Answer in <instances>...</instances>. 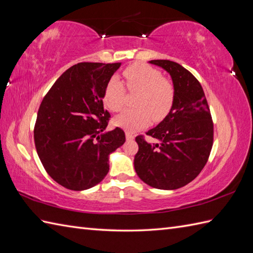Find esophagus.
Segmentation results:
<instances>
[{
	"label": "esophagus",
	"mask_w": 253,
	"mask_h": 253,
	"mask_svg": "<svg viewBox=\"0 0 253 253\" xmlns=\"http://www.w3.org/2000/svg\"><path fill=\"white\" fill-rule=\"evenodd\" d=\"M126 139H127V140H133L135 137H133V135H131L130 132H126Z\"/></svg>",
	"instance_id": "1"
}]
</instances>
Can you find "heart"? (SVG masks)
Returning a JSON list of instances; mask_svg holds the SVG:
<instances>
[{
  "mask_svg": "<svg viewBox=\"0 0 253 253\" xmlns=\"http://www.w3.org/2000/svg\"><path fill=\"white\" fill-rule=\"evenodd\" d=\"M129 92H138L137 109L125 111L114 118L115 126L127 131L147 127L151 120L160 122L169 115L175 101V88L159 69L146 64H135L123 73ZM126 89L120 79L112 78L104 91V103L113 112H120L125 104Z\"/></svg>",
  "mask_w": 253,
  "mask_h": 253,
  "instance_id": "b5f03b06",
  "label": "heart"
}]
</instances>
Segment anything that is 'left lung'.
I'll return each mask as SVG.
<instances>
[{
	"label": "left lung",
	"mask_w": 253,
	"mask_h": 253,
	"mask_svg": "<svg viewBox=\"0 0 253 253\" xmlns=\"http://www.w3.org/2000/svg\"><path fill=\"white\" fill-rule=\"evenodd\" d=\"M149 63L170 75L175 101L169 115L147 132L158 143L136 137L139 150L133 165L147 185L174 190L189 184L207 164L213 146V122L201 84L189 71L169 60Z\"/></svg>",
	"instance_id": "left-lung-1"
}]
</instances>
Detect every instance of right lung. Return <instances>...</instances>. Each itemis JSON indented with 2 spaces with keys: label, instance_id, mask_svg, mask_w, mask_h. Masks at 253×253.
Segmentation results:
<instances>
[{
  "label": "right lung",
  "instance_id": "right-lung-1",
  "mask_svg": "<svg viewBox=\"0 0 253 253\" xmlns=\"http://www.w3.org/2000/svg\"><path fill=\"white\" fill-rule=\"evenodd\" d=\"M121 63H78L64 72L42 100L35 144L46 173L71 190L98 185L109 173L110 154L125 142L116 127L104 131L106 84Z\"/></svg>",
  "mask_w": 253,
  "mask_h": 253
}]
</instances>
